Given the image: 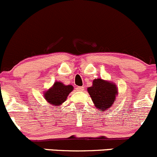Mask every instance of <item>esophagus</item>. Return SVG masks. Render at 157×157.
Returning <instances> with one entry per match:
<instances>
[{
  "instance_id": "34e87169",
  "label": "esophagus",
  "mask_w": 157,
  "mask_h": 157,
  "mask_svg": "<svg viewBox=\"0 0 157 157\" xmlns=\"http://www.w3.org/2000/svg\"><path fill=\"white\" fill-rule=\"evenodd\" d=\"M77 90H78V91H83L84 90V86H78L76 88Z\"/></svg>"
}]
</instances>
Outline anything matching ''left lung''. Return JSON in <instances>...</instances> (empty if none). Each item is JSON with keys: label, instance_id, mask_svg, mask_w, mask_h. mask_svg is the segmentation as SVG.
<instances>
[{"label": "left lung", "instance_id": "left-lung-1", "mask_svg": "<svg viewBox=\"0 0 157 157\" xmlns=\"http://www.w3.org/2000/svg\"><path fill=\"white\" fill-rule=\"evenodd\" d=\"M90 98L98 109L105 111L113 104L118 91L113 83L97 78L93 81V85L88 88Z\"/></svg>", "mask_w": 157, "mask_h": 157}]
</instances>
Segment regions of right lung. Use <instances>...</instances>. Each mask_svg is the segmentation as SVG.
<instances>
[{"instance_id": "1", "label": "right lung", "mask_w": 157, "mask_h": 157, "mask_svg": "<svg viewBox=\"0 0 157 157\" xmlns=\"http://www.w3.org/2000/svg\"><path fill=\"white\" fill-rule=\"evenodd\" d=\"M73 90L72 85H64L59 82H55L51 88L44 94V98L50 104L54 105V107L59 106L65 102L68 95Z\"/></svg>"}]
</instances>
